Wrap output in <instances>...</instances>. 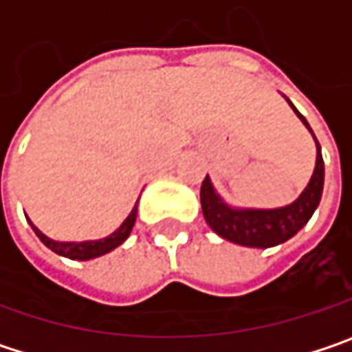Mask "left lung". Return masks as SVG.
<instances>
[{"label":"left lung","mask_w":352,"mask_h":352,"mask_svg":"<svg viewBox=\"0 0 352 352\" xmlns=\"http://www.w3.org/2000/svg\"><path fill=\"white\" fill-rule=\"evenodd\" d=\"M286 102L290 103L294 113L300 117L305 129L311 133V137L316 141V148H318L314 174L300 196L288 206L274 208V210L233 208L217 194L210 176H206V180L201 182L199 199H201V211H204L206 221L217 235L235 243V245L252 247V249H268V247L282 245L296 235L311 219L314 211L318 210L319 199L323 194V178H325L321 146H319L309 123L305 121V117L294 107V103L288 98H286Z\"/></svg>","instance_id":"obj_1"}]
</instances>
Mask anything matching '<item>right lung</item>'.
<instances>
[{
  "label": "right lung",
  "instance_id": "right-lung-1",
  "mask_svg": "<svg viewBox=\"0 0 352 352\" xmlns=\"http://www.w3.org/2000/svg\"><path fill=\"white\" fill-rule=\"evenodd\" d=\"M137 204H139V199H137ZM137 204L127 215V219L119 225L111 235L96 239V241H80V243H76V241H54V239L45 235L38 227H34V223L29 217H27V221L33 227L34 235L38 236L43 241V245H47L52 252L66 256V258H72V261H89V258H98L102 254L111 252V250L117 249L119 245H123L127 241V236L133 231L135 219H137Z\"/></svg>",
  "mask_w": 352,
  "mask_h": 352
}]
</instances>
